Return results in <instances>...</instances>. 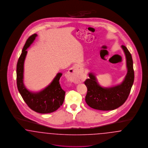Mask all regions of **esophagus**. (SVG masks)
Segmentation results:
<instances>
[{"label": "esophagus", "instance_id": "obj_1", "mask_svg": "<svg viewBox=\"0 0 148 148\" xmlns=\"http://www.w3.org/2000/svg\"><path fill=\"white\" fill-rule=\"evenodd\" d=\"M68 77L69 80L75 83H79V73L77 66H73L71 68L68 73Z\"/></svg>", "mask_w": 148, "mask_h": 148}]
</instances>
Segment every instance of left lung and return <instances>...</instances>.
<instances>
[{
    "label": "left lung",
    "mask_w": 148,
    "mask_h": 148,
    "mask_svg": "<svg viewBox=\"0 0 148 148\" xmlns=\"http://www.w3.org/2000/svg\"><path fill=\"white\" fill-rule=\"evenodd\" d=\"M127 61V72L123 82L110 88H104L99 84L95 75L89 74L84 84L87 87L85 97L86 104L93 109L108 111L114 110L122 106L127 100L134 80V71L132 56L127 47L121 45Z\"/></svg>",
    "instance_id": "left-lung-1"
}]
</instances>
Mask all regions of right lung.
I'll use <instances>...</instances> for the list:
<instances>
[{
    "mask_svg": "<svg viewBox=\"0 0 148 148\" xmlns=\"http://www.w3.org/2000/svg\"><path fill=\"white\" fill-rule=\"evenodd\" d=\"M37 34L29 37L25 42L16 65V83L19 92L29 107L37 113H50L56 111L63 104L65 92L62 89L59 79L62 73H58L51 83L39 92H30L23 83L24 64L27 54V49L33 43Z\"/></svg>",
    "mask_w": 148,
    "mask_h": 148,
    "instance_id": "add662e5",
    "label": "right lung"
}]
</instances>
